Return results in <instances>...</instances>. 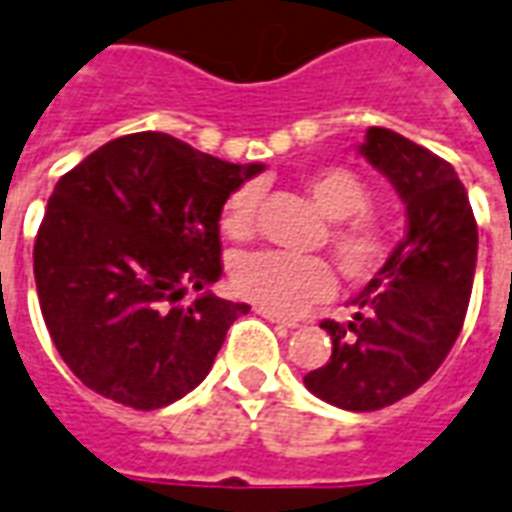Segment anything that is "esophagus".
Listing matches in <instances>:
<instances>
[{"label": "esophagus", "mask_w": 512, "mask_h": 512, "mask_svg": "<svg viewBox=\"0 0 512 512\" xmlns=\"http://www.w3.org/2000/svg\"><path fill=\"white\" fill-rule=\"evenodd\" d=\"M256 314H262L264 320L275 322V325H281V328H297L295 320H286V317H281V314H275V311H270V308H256Z\"/></svg>", "instance_id": "obj_1"}]
</instances>
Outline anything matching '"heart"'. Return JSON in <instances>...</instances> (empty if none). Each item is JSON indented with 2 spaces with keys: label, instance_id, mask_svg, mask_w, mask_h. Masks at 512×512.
I'll list each match as a JSON object with an SVG mask.
<instances>
[{
  "label": "heart",
  "instance_id": "1",
  "mask_svg": "<svg viewBox=\"0 0 512 512\" xmlns=\"http://www.w3.org/2000/svg\"><path fill=\"white\" fill-rule=\"evenodd\" d=\"M306 190L322 215L336 220L328 228V245L344 278L369 281L386 267L391 256V237L375 217L355 218L369 206V190L353 170L325 168L311 173ZM256 192L239 187L223 206V228L231 237L248 234L253 220ZM353 216V221H347ZM231 284L239 297L278 314H295L300 308L331 295L333 273L317 256H295L281 250H259L239 256L231 267Z\"/></svg>",
  "mask_w": 512,
  "mask_h": 512
}]
</instances>
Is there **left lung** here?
Returning a JSON list of instances; mask_svg holds the SVG:
<instances>
[{
	"instance_id": "left-lung-1",
	"label": "left lung",
	"mask_w": 512,
	"mask_h": 512,
	"mask_svg": "<svg viewBox=\"0 0 512 512\" xmlns=\"http://www.w3.org/2000/svg\"><path fill=\"white\" fill-rule=\"evenodd\" d=\"M358 154L391 181L408 228L386 267L350 300L353 320L322 322L331 358L303 383L344 411H378L433 378L458 339L477 267V223L447 159L380 126L366 129Z\"/></svg>"
}]
</instances>
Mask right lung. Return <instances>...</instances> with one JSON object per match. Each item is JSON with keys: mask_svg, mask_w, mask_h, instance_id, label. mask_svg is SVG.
Returning <instances> with one entry per match:
<instances>
[{"mask_svg": "<svg viewBox=\"0 0 512 512\" xmlns=\"http://www.w3.org/2000/svg\"><path fill=\"white\" fill-rule=\"evenodd\" d=\"M262 170L137 132L57 181L32 250L35 286L57 353L88 389L154 411L209 375L250 311L209 292L223 275L220 215ZM190 288L202 295L184 304Z\"/></svg>", "mask_w": 512, "mask_h": 512, "instance_id": "obj_1", "label": "right lung"}]
</instances>
